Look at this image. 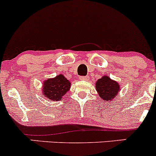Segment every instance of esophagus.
<instances>
[{
    "instance_id": "obj_1",
    "label": "esophagus",
    "mask_w": 156,
    "mask_h": 156,
    "mask_svg": "<svg viewBox=\"0 0 156 156\" xmlns=\"http://www.w3.org/2000/svg\"><path fill=\"white\" fill-rule=\"evenodd\" d=\"M88 79V77L87 76H80V80H86Z\"/></svg>"
}]
</instances>
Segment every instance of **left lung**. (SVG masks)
Here are the masks:
<instances>
[{
  "mask_svg": "<svg viewBox=\"0 0 156 156\" xmlns=\"http://www.w3.org/2000/svg\"><path fill=\"white\" fill-rule=\"evenodd\" d=\"M96 89L100 99L106 102H111L118 94L120 87L118 83L112 80L107 76H104L101 79L98 80L96 83Z\"/></svg>",
  "mask_w": 156,
  "mask_h": 156,
  "instance_id": "1",
  "label": "left lung"
}]
</instances>
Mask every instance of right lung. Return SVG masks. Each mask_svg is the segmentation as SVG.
I'll use <instances>...</instances> for the list:
<instances>
[{"label": "right lung", "instance_id": "obj_1", "mask_svg": "<svg viewBox=\"0 0 156 156\" xmlns=\"http://www.w3.org/2000/svg\"><path fill=\"white\" fill-rule=\"evenodd\" d=\"M70 88V83L63 75L48 79L43 85L44 96L52 100L59 101Z\"/></svg>", "mask_w": 156, "mask_h": 156}]
</instances>
